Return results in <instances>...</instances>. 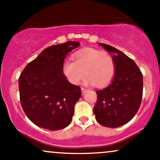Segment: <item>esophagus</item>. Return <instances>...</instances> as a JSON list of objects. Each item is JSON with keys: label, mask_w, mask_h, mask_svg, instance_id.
Wrapping results in <instances>:
<instances>
[{"label": "esophagus", "mask_w": 160, "mask_h": 160, "mask_svg": "<svg viewBox=\"0 0 160 160\" xmlns=\"http://www.w3.org/2000/svg\"><path fill=\"white\" fill-rule=\"evenodd\" d=\"M81 91H82V92H86V91H87V89H86V88H84V87H82L81 88Z\"/></svg>", "instance_id": "1"}]
</instances>
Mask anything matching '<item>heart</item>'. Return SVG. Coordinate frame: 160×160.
Segmentation results:
<instances>
[{
  "instance_id": "b5f03b06",
  "label": "heart",
  "mask_w": 160,
  "mask_h": 160,
  "mask_svg": "<svg viewBox=\"0 0 160 160\" xmlns=\"http://www.w3.org/2000/svg\"><path fill=\"white\" fill-rule=\"evenodd\" d=\"M74 60H65L62 65L64 75L74 85L80 84L85 74L86 83L103 87L111 82L115 75V61L108 53L92 48L83 49L74 53Z\"/></svg>"
}]
</instances>
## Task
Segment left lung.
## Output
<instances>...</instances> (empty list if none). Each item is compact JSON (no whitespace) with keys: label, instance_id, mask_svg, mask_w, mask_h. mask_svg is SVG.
<instances>
[{"label":"left lung","instance_id":"1","mask_svg":"<svg viewBox=\"0 0 160 160\" xmlns=\"http://www.w3.org/2000/svg\"><path fill=\"white\" fill-rule=\"evenodd\" d=\"M113 53L116 73L111 83L96 91L93 111L102 126L116 128L127 123L136 114L143 95V74L132 58L111 46L99 43Z\"/></svg>","mask_w":160,"mask_h":160}]
</instances>
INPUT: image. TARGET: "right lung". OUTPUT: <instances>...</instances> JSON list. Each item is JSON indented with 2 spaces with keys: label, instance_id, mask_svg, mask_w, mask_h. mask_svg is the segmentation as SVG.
Segmentation results:
<instances>
[{
  "label": "right lung",
  "instance_id": "add662e5",
  "mask_svg": "<svg viewBox=\"0 0 160 160\" xmlns=\"http://www.w3.org/2000/svg\"><path fill=\"white\" fill-rule=\"evenodd\" d=\"M80 44L68 41L47 47L29 62L20 74L22 108L36 126L55 131L71 122L81 89L67 80L62 65L68 52Z\"/></svg>",
  "mask_w": 160,
  "mask_h": 160
}]
</instances>
